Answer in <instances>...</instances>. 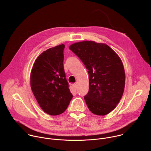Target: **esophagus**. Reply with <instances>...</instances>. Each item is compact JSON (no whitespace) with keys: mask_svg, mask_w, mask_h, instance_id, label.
Segmentation results:
<instances>
[{"mask_svg":"<svg viewBox=\"0 0 151 151\" xmlns=\"http://www.w3.org/2000/svg\"><path fill=\"white\" fill-rule=\"evenodd\" d=\"M72 87H73V88L75 90H76V84L73 83V84L72 85Z\"/></svg>","mask_w":151,"mask_h":151,"instance_id":"1","label":"esophagus"}]
</instances>
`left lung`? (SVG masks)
<instances>
[{"label":"left lung","instance_id":"left-lung-1","mask_svg":"<svg viewBox=\"0 0 151 151\" xmlns=\"http://www.w3.org/2000/svg\"><path fill=\"white\" fill-rule=\"evenodd\" d=\"M88 70L89 91L84 99L94 114L104 116L119 103L125 87V74L118 55L108 45L92 40L69 47Z\"/></svg>","mask_w":151,"mask_h":151}]
</instances>
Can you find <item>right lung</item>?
<instances>
[{"instance_id": "right-lung-1", "label": "right lung", "mask_w": 151, "mask_h": 151, "mask_svg": "<svg viewBox=\"0 0 151 151\" xmlns=\"http://www.w3.org/2000/svg\"><path fill=\"white\" fill-rule=\"evenodd\" d=\"M64 48L61 44L40 54L30 73L32 92L41 109L50 115L63 113L73 97L64 70Z\"/></svg>"}]
</instances>
